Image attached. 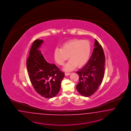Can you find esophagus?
<instances>
[{
  "label": "esophagus",
  "mask_w": 131,
  "mask_h": 131,
  "mask_svg": "<svg viewBox=\"0 0 131 131\" xmlns=\"http://www.w3.org/2000/svg\"><path fill=\"white\" fill-rule=\"evenodd\" d=\"M65 75L66 76L70 75L71 74V73H69V72H65Z\"/></svg>",
  "instance_id": "esophagus-1"
}]
</instances>
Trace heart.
Returning a JSON list of instances; mask_svg holds the SVG:
<instances>
[{"label": "heart", "instance_id": "obj_1", "mask_svg": "<svg viewBox=\"0 0 131 131\" xmlns=\"http://www.w3.org/2000/svg\"><path fill=\"white\" fill-rule=\"evenodd\" d=\"M91 46L87 40L74 39L64 43L61 48H56L54 59L60 65H63L68 59L70 60L64 68L66 71H71L77 66L81 68L86 63L91 53Z\"/></svg>", "mask_w": 131, "mask_h": 131}]
</instances>
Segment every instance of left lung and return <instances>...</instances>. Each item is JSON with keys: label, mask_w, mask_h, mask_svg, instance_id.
I'll use <instances>...</instances> for the list:
<instances>
[{"label": "left lung", "mask_w": 131, "mask_h": 131, "mask_svg": "<svg viewBox=\"0 0 131 131\" xmlns=\"http://www.w3.org/2000/svg\"><path fill=\"white\" fill-rule=\"evenodd\" d=\"M95 48L90 59L77 71L79 76L76 89L81 95L88 97L98 89L104 75L105 57L102 46L95 39Z\"/></svg>", "instance_id": "1"}]
</instances>
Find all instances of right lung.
Segmentation results:
<instances>
[{"label":"right lung","instance_id":"right-lung-1","mask_svg":"<svg viewBox=\"0 0 131 131\" xmlns=\"http://www.w3.org/2000/svg\"><path fill=\"white\" fill-rule=\"evenodd\" d=\"M43 40L36 39L32 43L26 66L32 85L42 96L51 99L60 91L61 82L65 75L54 64L48 62L39 50Z\"/></svg>","mask_w":131,"mask_h":131}]
</instances>
